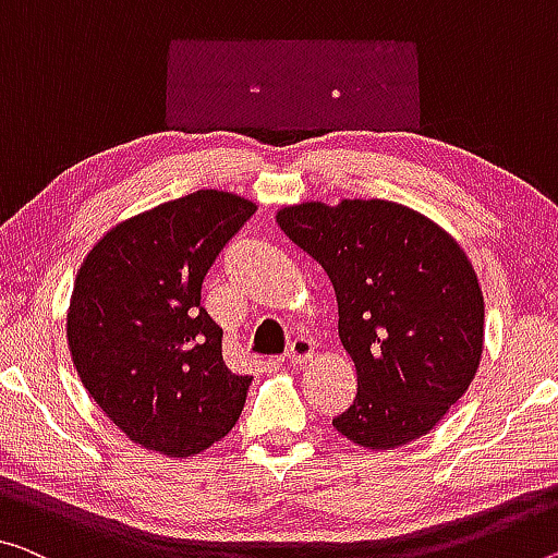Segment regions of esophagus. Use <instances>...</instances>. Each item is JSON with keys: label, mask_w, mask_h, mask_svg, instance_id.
I'll return each mask as SVG.
<instances>
[{"label": "esophagus", "mask_w": 558, "mask_h": 558, "mask_svg": "<svg viewBox=\"0 0 558 558\" xmlns=\"http://www.w3.org/2000/svg\"><path fill=\"white\" fill-rule=\"evenodd\" d=\"M312 354H314L312 341L304 339V337H299V339L291 341L289 349H287V362L291 366H304L308 359H312Z\"/></svg>", "instance_id": "esophagus-1"}]
</instances>
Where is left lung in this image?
I'll use <instances>...</instances> for the list:
<instances>
[{
  "mask_svg": "<svg viewBox=\"0 0 558 558\" xmlns=\"http://www.w3.org/2000/svg\"><path fill=\"white\" fill-rule=\"evenodd\" d=\"M277 225L337 294L359 391L333 428L374 451L432 432L466 393L484 351V294L457 239L387 199L294 204Z\"/></svg>",
  "mask_w": 558,
  "mask_h": 558,
  "instance_id": "1",
  "label": "left lung"
}]
</instances>
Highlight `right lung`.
Here are the masks:
<instances>
[{
    "mask_svg": "<svg viewBox=\"0 0 558 558\" xmlns=\"http://www.w3.org/2000/svg\"><path fill=\"white\" fill-rule=\"evenodd\" d=\"M256 204L219 190L111 227L76 271L66 341L84 389L134 444L184 459L242 414L252 376L231 374L202 281Z\"/></svg>",
    "mask_w": 558,
    "mask_h": 558,
    "instance_id": "right-lung-1",
    "label": "right lung"
}]
</instances>
